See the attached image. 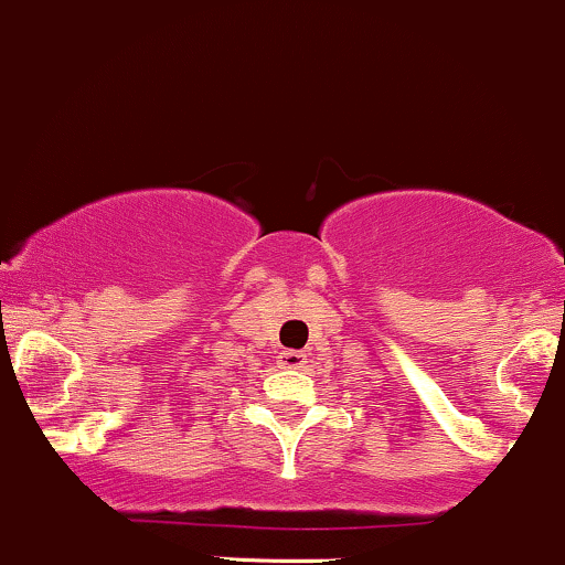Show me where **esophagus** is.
Masks as SVG:
<instances>
[{
	"label": "esophagus",
	"instance_id": "obj_1",
	"mask_svg": "<svg viewBox=\"0 0 565 565\" xmlns=\"http://www.w3.org/2000/svg\"><path fill=\"white\" fill-rule=\"evenodd\" d=\"M302 364H306V353H302V351L289 349V351H284L281 356H278V367H284V370H300Z\"/></svg>",
	"mask_w": 565,
	"mask_h": 565
}]
</instances>
